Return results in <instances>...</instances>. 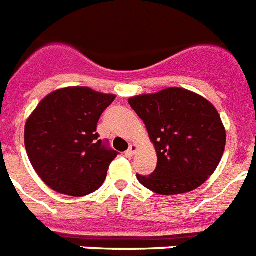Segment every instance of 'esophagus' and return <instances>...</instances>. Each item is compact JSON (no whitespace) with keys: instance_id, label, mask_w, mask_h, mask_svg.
Listing matches in <instances>:
<instances>
[{"instance_id":"34e87169","label":"esophagus","mask_w":256,"mask_h":256,"mask_svg":"<svg viewBox=\"0 0 256 256\" xmlns=\"http://www.w3.org/2000/svg\"><path fill=\"white\" fill-rule=\"evenodd\" d=\"M138 150V146L137 145H130V148L128 149V152H126V157H133L136 154V152Z\"/></svg>"}]
</instances>
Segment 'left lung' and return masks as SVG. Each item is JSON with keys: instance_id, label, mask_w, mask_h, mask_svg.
Listing matches in <instances>:
<instances>
[{"instance_id": "obj_1", "label": "left lung", "mask_w": 256, "mask_h": 256, "mask_svg": "<svg viewBox=\"0 0 256 256\" xmlns=\"http://www.w3.org/2000/svg\"><path fill=\"white\" fill-rule=\"evenodd\" d=\"M128 104L154 145L157 166L138 182L160 196L184 194L213 175L224 154L226 133L209 100L183 88L138 94Z\"/></svg>"}]
</instances>
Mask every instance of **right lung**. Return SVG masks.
<instances>
[{"mask_svg":"<svg viewBox=\"0 0 256 256\" xmlns=\"http://www.w3.org/2000/svg\"><path fill=\"white\" fill-rule=\"evenodd\" d=\"M115 100L88 86L51 92L30 115L24 144L34 170L60 194L88 196L99 188L118 152L96 133L100 115Z\"/></svg>","mask_w":256,"mask_h":256,"instance_id":"obj_1","label":"right lung"}]
</instances>
